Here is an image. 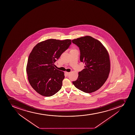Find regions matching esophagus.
I'll return each instance as SVG.
<instances>
[{"label": "esophagus", "mask_w": 135, "mask_h": 135, "mask_svg": "<svg viewBox=\"0 0 135 135\" xmlns=\"http://www.w3.org/2000/svg\"><path fill=\"white\" fill-rule=\"evenodd\" d=\"M65 74H66V75L67 76H69V75H70V73L65 72Z\"/></svg>", "instance_id": "1"}]
</instances>
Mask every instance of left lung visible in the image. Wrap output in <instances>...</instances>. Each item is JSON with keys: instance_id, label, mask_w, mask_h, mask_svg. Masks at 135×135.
I'll return each instance as SVG.
<instances>
[{"instance_id": "1", "label": "left lung", "mask_w": 135, "mask_h": 135, "mask_svg": "<svg viewBox=\"0 0 135 135\" xmlns=\"http://www.w3.org/2000/svg\"><path fill=\"white\" fill-rule=\"evenodd\" d=\"M72 41L79 47L80 61L85 64L73 84L83 92H94L103 85L109 76L110 64L108 51L99 41L91 36L81 37Z\"/></svg>"}]
</instances>
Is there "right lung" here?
Returning a JSON list of instances; mask_svg holds the SVG:
<instances>
[{
    "label": "right lung",
    "mask_w": 135,
    "mask_h": 135,
    "mask_svg": "<svg viewBox=\"0 0 135 135\" xmlns=\"http://www.w3.org/2000/svg\"><path fill=\"white\" fill-rule=\"evenodd\" d=\"M71 44V40L49 39L34 47L28 57L26 72L30 84L40 95L49 97L61 89L64 72L55 68L54 63Z\"/></svg>",
    "instance_id": "right-lung-1"
}]
</instances>
